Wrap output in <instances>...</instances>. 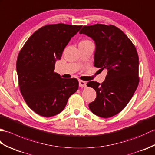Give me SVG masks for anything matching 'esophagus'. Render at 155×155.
<instances>
[{
	"label": "esophagus",
	"mask_w": 155,
	"mask_h": 155,
	"mask_svg": "<svg viewBox=\"0 0 155 155\" xmlns=\"http://www.w3.org/2000/svg\"><path fill=\"white\" fill-rule=\"evenodd\" d=\"M79 85L81 87H84L86 86V82L82 80H79Z\"/></svg>",
	"instance_id": "1"
}]
</instances>
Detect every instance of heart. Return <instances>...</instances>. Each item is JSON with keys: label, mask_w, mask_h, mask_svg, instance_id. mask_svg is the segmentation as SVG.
Instances as JSON below:
<instances>
[{"label": "heart", "mask_w": 155, "mask_h": 155, "mask_svg": "<svg viewBox=\"0 0 155 155\" xmlns=\"http://www.w3.org/2000/svg\"><path fill=\"white\" fill-rule=\"evenodd\" d=\"M87 41H89V40H83V41H81V42H87Z\"/></svg>", "instance_id": "1"}]
</instances>
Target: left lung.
<instances>
[{
	"label": "left lung",
	"instance_id": "8db88e82",
	"mask_svg": "<svg viewBox=\"0 0 155 155\" xmlns=\"http://www.w3.org/2000/svg\"><path fill=\"white\" fill-rule=\"evenodd\" d=\"M80 34L95 41L94 66L107 70L101 84L95 81L87 84L97 94L89 108L101 117H111L125 107L138 86V54L130 40L115 26H84Z\"/></svg>",
	"mask_w": 155,
	"mask_h": 155
}]
</instances>
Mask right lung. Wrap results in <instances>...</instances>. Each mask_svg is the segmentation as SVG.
Listing matches in <instances>:
<instances>
[{
  "label": "right lung",
  "instance_id": "obj_1",
  "mask_svg": "<svg viewBox=\"0 0 155 155\" xmlns=\"http://www.w3.org/2000/svg\"><path fill=\"white\" fill-rule=\"evenodd\" d=\"M81 27L62 23L46 25L36 30L20 51L16 61L20 90L37 114L45 117L58 114L78 90L77 79L61 78L54 69L65 47Z\"/></svg>",
  "mask_w": 155,
  "mask_h": 155
}]
</instances>
